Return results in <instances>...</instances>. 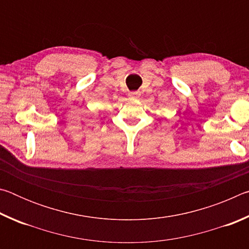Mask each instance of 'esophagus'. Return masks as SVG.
Wrapping results in <instances>:
<instances>
[{
    "label": "esophagus",
    "mask_w": 249,
    "mask_h": 249,
    "mask_svg": "<svg viewBox=\"0 0 249 249\" xmlns=\"http://www.w3.org/2000/svg\"><path fill=\"white\" fill-rule=\"evenodd\" d=\"M140 95H141V93H140V92H137V91L129 92V96H130V98H133V99H138V98H140Z\"/></svg>",
    "instance_id": "obj_1"
}]
</instances>
